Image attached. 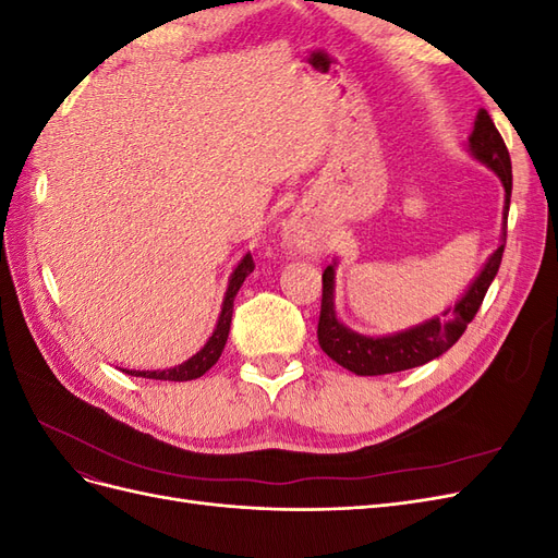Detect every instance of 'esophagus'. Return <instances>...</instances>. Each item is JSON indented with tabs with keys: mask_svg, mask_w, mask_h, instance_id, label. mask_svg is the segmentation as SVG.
Wrapping results in <instances>:
<instances>
[{
	"mask_svg": "<svg viewBox=\"0 0 558 558\" xmlns=\"http://www.w3.org/2000/svg\"><path fill=\"white\" fill-rule=\"evenodd\" d=\"M286 238H289V242L298 248H310L314 244V234L307 230V226L302 221H291L289 223V230H286Z\"/></svg>",
	"mask_w": 558,
	"mask_h": 558,
	"instance_id": "34e87169",
	"label": "esophagus"
}]
</instances>
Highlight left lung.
I'll list each match as a JSON object with an SVG mask.
<instances>
[{
  "instance_id": "8db88e82",
  "label": "left lung",
  "mask_w": 558,
  "mask_h": 558,
  "mask_svg": "<svg viewBox=\"0 0 558 558\" xmlns=\"http://www.w3.org/2000/svg\"><path fill=\"white\" fill-rule=\"evenodd\" d=\"M468 150L488 170H494L502 181L505 189V207H502V234L500 246L486 260L482 272L468 286V291L461 300L453 302V307L445 310L442 316H433L424 324L408 328L402 332H393L386 337H369L353 332L347 328L335 314V265L324 269V295H320V316H318V344L328 356L351 369L361 377L375 375H391L400 369H410L424 365L437 356H442L451 349L459 337L465 332L468 324L475 318L482 307V300L488 291V286L496 279L498 267L505 251V228H508V211H510V195H512V162L508 146H505L500 132L496 130L492 116L480 109L475 130L468 140Z\"/></svg>"
}]
</instances>
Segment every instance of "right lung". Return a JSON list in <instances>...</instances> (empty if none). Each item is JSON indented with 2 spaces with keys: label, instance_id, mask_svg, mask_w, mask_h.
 <instances>
[{
  "label": "right lung",
  "instance_id": "right-lung-1",
  "mask_svg": "<svg viewBox=\"0 0 558 558\" xmlns=\"http://www.w3.org/2000/svg\"><path fill=\"white\" fill-rule=\"evenodd\" d=\"M253 258L251 253L240 260V265L234 267V272L230 275L228 281V291L223 298V307H221V316H218V324L211 332V337L207 340V344L202 347L195 356H191L185 363L167 367V369H123L125 375L132 377H144V379H160V381H191L197 379L207 373V369L221 359L223 347L228 342V332H230V320H232V307H234V295L242 289L244 279L253 272Z\"/></svg>",
  "mask_w": 558,
  "mask_h": 558
}]
</instances>
